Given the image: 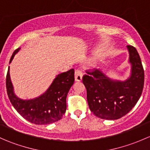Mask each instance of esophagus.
Returning a JSON list of instances; mask_svg holds the SVG:
<instances>
[{
    "instance_id": "34e87169",
    "label": "esophagus",
    "mask_w": 150,
    "mask_h": 150,
    "mask_svg": "<svg viewBox=\"0 0 150 150\" xmlns=\"http://www.w3.org/2000/svg\"><path fill=\"white\" fill-rule=\"evenodd\" d=\"M82 77H83V74H82V71L81 69H78L75 70V81H81L82 80Z\"/></svg>"
}]
</instances>
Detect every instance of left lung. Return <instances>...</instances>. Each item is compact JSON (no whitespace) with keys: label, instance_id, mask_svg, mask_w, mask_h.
I'll list each match as a JSON object with an SVG mask.
<instances>
[{"label":"left lung","instance_id":"left-lung-1","mask_svg":"<svg viewBox=\"0 0 150 150\" xmlns=\"http://www.w3.org/2000/svg\"><path fill=\"white\" fill-rule=\"evenodd\" d=\"M131 74L125 81H112L99 69L86 71L83 83L91 111L98 117L117 120L129 112L142 95L144 71L135 47L127 46Z\"/></svg>","mask_w":150,"mask_h":150}]
</instances>
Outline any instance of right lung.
<instances>
[{
	"instance_id": "right-lung-1",
	"label": "right lung",
	"mask_w": 150,
	"mask_h": 150,
	"mask_svg": "<svg viewBox=\"0 0 150 150\" xmlns=\"http://www.w3.org/2000/svg\"><path fill=\"white\" fill-rule=\"evenodd\" d=\"M19 49V48H17L13 53L10 63ZM74 69L59 74L43 94L29 100L19 99L13 93L9 67L6 83L7 94L11 103L24 118L36 125H48L59 120L65 113L67 96L74 83Z\"/></svg>"
}]
</instances>
